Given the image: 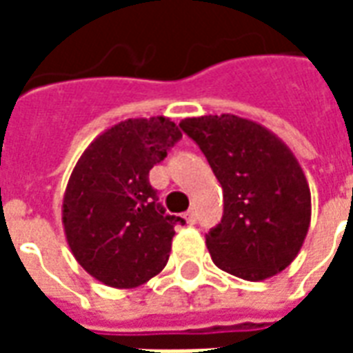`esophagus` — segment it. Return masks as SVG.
Masks as SVG:
<instances>
[{
  "mask_svg": "<svg viewBox=\"0 0 353 353\" xmlns=\"http://www.w3.org/2000/svg\"><path fill=\"white\" fill-rule=\"evenodd\" d=\"M183 219L187 221V225H194V221H196V214H194V212H187V214L183 215Z\"/></svg>",
  "mask_w": 353,
  "mask_h": 353,
  "instance_id": "34e87169",
  "label": "esophagus"
}]
</instances>
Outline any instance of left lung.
I'll list each match as a JSON object with an SVG mask.
<instances>
[{
	"instance_id": "left-lung-1",
	"label": "left lung",
	"mask_w": 353,
	"mask_h": 353,
	"mask_svg": "<svg viewBox=\"0 0 353 353\" xmlns=\"http://www.w3.org/2000/svg\"><path fill=\"white\" fill-rule=\"evenodd\" d=\"M179 126L223 187V219L206 234L212 261L248 281L281 272L301 252L312 215L295 154L263 124L230 113L189 117Z\"/></svg>"
}]
</instances>
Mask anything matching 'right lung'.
Here are the masks:
<instances>
[{
	"label": "right lung",
	"instance_id": "obj_1",
	"mask_svg": "<svg viewBox=\"0 0 353 353\" xmlns=\"http://www.w3.org/2000/svg\"><path fill=\"white\" fill-rule=\"evenodd\" d=\"M181 130L168 117L126 119L85 149L62 202L65 240L92 278L132 289L166 266L174 225L149 183V170L164 161Z\"/></svg>",
	"mask_w": 353,
	"mask_h": 353
}]
</instances>
